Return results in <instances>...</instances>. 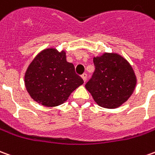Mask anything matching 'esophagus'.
Wrapping results in <instances>:
<instances>
[{"label": "esophagus", "instance_id": "obj_1", "mask_svg": "<svg viewBox=\"0 0 155 155\" xmlns=\"http://www.w3.org/2000/svg\"><path fill=\"white\" fill-rule=\"evenodd\" d=\"M81 77H82V79L84 80V81H86V79H87V74H85V73H84V74L81 75Z\"/></svg>", "mask_w": 155, "mask_h": 155}]
</instances>
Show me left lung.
<instances>
[{
    "mask_svg": "<svg viewBox=\"0 0 155 155\" xmlns=\"http://www.w3.org/2000/svg\"><path fill=\"white\" fill-rule=\"evenodd\" d=\"M93 62L96 69L85 88L100 107H118L134 92L136 76L133 68L117 54H104Z\"/></svg>",
    "mask_w": 155,
    "mask_h": 155,
    "instance_id": "1",
    "label": "left lung"
}]
</instances>
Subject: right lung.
<instances>
[{
	"label": "right lung",
	"mask_w": 155,
	"mask_h": 155,
	"mask_svg": "<svg viewBox=\"0 0 155 155\" xmlns=\"http://www.w3.org/2000/svg\"><path fill=\"white\" fill-rule=\"evenodd\" d=\"M84 83L75 73L72 63L66 61L65 52L48 48L32 60L25 74L29 95L45 107H56L68 99Z\"/></svg>",
	"instance_id": "add662e5"
}]
</instances>
